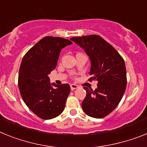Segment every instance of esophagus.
Returning <instances> with one entry per match:
<instances>
[{
    "label": "esophagus",
    "mask_w": 147,
    "mask_h": 147,
    "mask_svg": "<svg viewBox=\"0 0 147 147\" xmlns=\"http://www.w3.org/2000/svg\"><path fill=\"white\" fill-rule=\"evenodd\" d=\"M70 87H71V90H76V89L78 88V86L76 84H71L70 85Z\"/></svg>",
    "instance_id": "obj_1"
}]
</instances>
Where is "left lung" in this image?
<instances>
[{"mask_svg":"<svg viewBox=\"0 0 147 147\" xmlns=\"http://www.w3.org/2000/svg\"><path fill=\"white\" fill-rule=\"evenodd\" d=\"M85 51L90 60V81H98L95 90L84 87L86 97L81 103L87 115L103 118L111 113L121 101L126 87L125 62L117 51L98 35L70 39Z\"/></svg>","mask_w":147,"mask_h":147,"instance_id":"left-lung-1","label":"left lung"}]
</instances>
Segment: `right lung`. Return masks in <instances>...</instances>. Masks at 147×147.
Wrapping results in <instances>:
<instances>
[{"mask_svg":"<svg viewBox=\"0 0 147 147\" xmlns=\"http://www.w3.org/2000/svg\"><path fill=\"white\" fill-rule=\"evenodd\" d=\"M72 44L69 39L45 36L26 53L18 73V88L29 109L43 119L63 111L70 92L68 84L50 83L49 75L55 69L60 51Z\"/></svg>","mask_w":147,"mask_h":147,"instance_id":"add662e5","label":"right lung"}]
</instances>
